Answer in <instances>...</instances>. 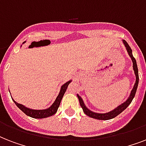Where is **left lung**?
<instances>
[{"label": "left lung", "instance_id": "1", "mask_svg": "<svg viewBox=\"0 0 146 146\" xmlns=\"http://www.w3.org/2000/svg\"><path fill=\"white\" fill-rule=\"evenodd\" d=\"M123 43L124 44V46L126 47V49H127V52H128V54L131 58L132 61H133V67L134 73H135V76H136V82L134 84V86L132 89L131 92H130V95H129V98H127V101L125 102H123V104H121L120 105H119L118 107H117L115 109H113L111 111L108 112V113H96V112H93V111H90L88 108H86V106L85 105L84 102L81 97H80L79 95H77V97L79 98V101H80V106L82 107V110H83V112H84L87 116H89L92 118H95V119H97V120H111L112 118H114L115 117L120 114L121 112L124 111L125 109L127 108V107L129 106L130 103L132 102L134 96L136 95V89H137V87H138L139 84V73H138V67H137V64H136V59L134 58L133 56V53H132V49L130 48V47L129 46V44L127 43L125 40H123Z\"/></svg>", "mask_w": 146, "mask_h": 146}]
</instances>
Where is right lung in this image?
<instances>
[{
	"mask_svg": "<svg viewBox=\"0 0 146 146\" xmlns=\"http://www.w3.org/2000/svg\"><path fill=\"white\" fill-rule=\"evenodd\" d=\"M70 81H68L66 82V83H64L63 86L60 88V90L59 95L57 96V97L56 98L54 102L53 103L52 105L47 109H44V110H33V109H30L29 108H26V106H24L23 104H19L17 103V102H15L14 100L13 99V101L14 102V103L16 104L18 108H19L20 110H21L24 113H26L27 116H29L33 118H36V119H41V118H45L48 117L50 116L54 115L56 112L57 111V109L59 108L60 104V102H61L62 98H63V96H64L65 92H66V89H67V86L70 83Z\"/></svg>",
	"mask_w": 146,
	"mask_h": 146,
	"instance_id": "obj_1",
	"label": "right lung"
}]
</instances>
